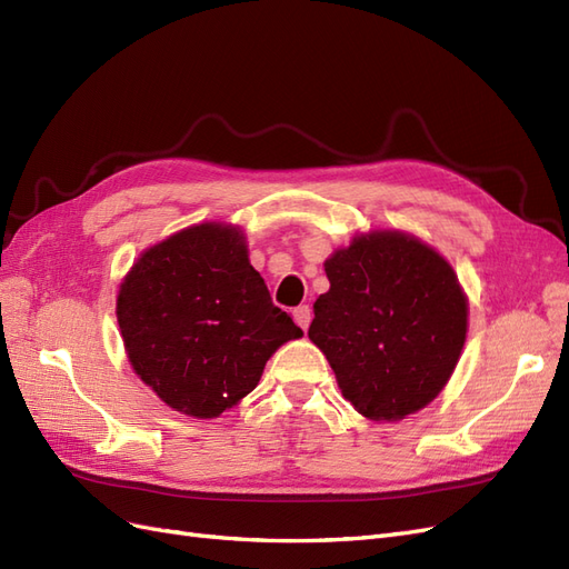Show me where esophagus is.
Wrapping results in <instances>:
<instances>
[{
    "label": "esophagus",
    "mask_w": 569,
    "mask_h": 569,
    "mask_svg": "<svg viewBox=\"0 0 569 569\" xmlns=\"http://www.w3.org/2000/svg\"><path fill=\"white\" fill-rule=\"evenodd\" d=\"M295 320H297V325L301 327V330L306 332L308 325H311V320H313L311 306H299V308H295Z\"/></svg>",
    "instance_id": "1"
}]
</instances>
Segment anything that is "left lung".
Masks as SVG:
<instances>
[{
  "label": "left lung",
  "instance_id": "obj_1",
  "mask_svg": "<svg viewBox=\"0 0 569 569\" xmlns=\"http://www.w3.org/2000/svg\"><path fill=\"white\" fill-rule=\"evenodd\" d=\"M330 289L313 303L308 339L341 396L375 422L432 403L468 337V297L451 263L420 237L370 230L325 261Z\"/></svg>",
  "mask_w": 569,
  "mask_h": 569
}]
</instances>
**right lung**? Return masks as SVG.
<instances>
[{"label":"right lung","instance_id":"right-lung-1","mask_svg":"<svg viewBox=\"0 0 569 569\" xmlns=\"http://www.w3.org/2000/svg\"><path fill=\"white\" fill-rule=\"evenodd\" d=\"M116 318L134 375L199 420L242 401L268 358L303 335L230 222H199L144 249L118 287Z\"/></svg>","mask_w":569,"mask_h":569}]
</instances>
